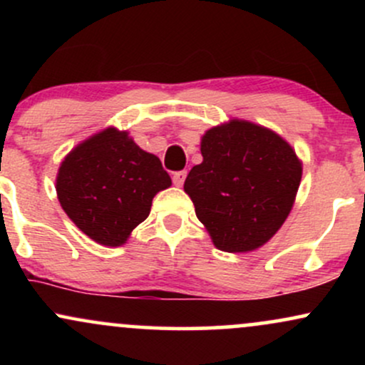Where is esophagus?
I'll use <instances>...</instances> for the list:
<instances>
[{
    "label": "esophagus",
    "mask_w": 365,
    "mask_h": 365,
    "mask_svg": "<svg viewBox=\"0 0 365 365\" xmlns=\"http://www.w3.org/2000/svg\"><path fill=\"white\" fill-rule=\"evenodd\" d=\"M185 178H187V171L185 170L175 171V173H173V183L177 187H182L183 182H185Z\"/></svg>",
    "instance_id": "1"
}]
</instances>
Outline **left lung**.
<instances>
[{
    "mask_svg": "<svg viewBox=\"0 0 365 365\" xmlns=\"http://www.w3.org/2000/svg\"><path fill=\"white\" fill-rule=\"evenodd\" d=\"M204 161L185 180L195 215L225 252H247L269 240L290 215L302 165L271 130L232 120L207 130Z\"/></svg>",
    "mask_w": 365,
    "mask_h": 365,
    "instance_id": "1",
    "label": "left lung"
}]
</instances>
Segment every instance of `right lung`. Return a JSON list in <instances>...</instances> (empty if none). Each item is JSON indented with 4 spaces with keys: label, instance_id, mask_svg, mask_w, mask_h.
<instances>
[{
    "label": "right lung",
    "instance_id": "right-lung-1",
    "mask_svg": "<svg viewBox=\"0 0 365 365\" xmlns=\"http://www.w3.org/2000/svg\"><path fill=\"white\" fill-rule=\"evenodd\" d=\"M170 185L159 158L115 128L77 145L56 178L63 211L87 237L108 247L125 244L149 216L153 197Z\"/></svg>",
    "mask_w": 365,
    "mask_h": 365
}]
</instances>
